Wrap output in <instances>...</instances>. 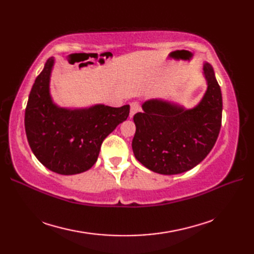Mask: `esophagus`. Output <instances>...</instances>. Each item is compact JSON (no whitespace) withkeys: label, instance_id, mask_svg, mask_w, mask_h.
Listing matches in <instances>:
<instances>
[{"label":"esophagus","instance_id":"esophagus-1","mask_svg":"<svg viewBox=\"0 0 254 254\" xmlns=\"http://www.w3.org/2000/svg\"><path fill=\"white\" fill-rule=\"evenodd\" d=\"M141 110V107L137 104V102H131V109H130V118H133L136 112Z\"/></svg>","mask_w":254,"mask_h":254}]
</instances>
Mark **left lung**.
I'll return each instance as SVG.
<instances>
[{"label":"left lung","instance_id":"8db88e82","mask_svg":"<svg viewBox=\"0 0 254 254\" xmlns=\"http://www.w3.org/2000/svg\"><path fill=\"white\" fill-rule=\"evenodd\" d=\"M206 90L193 108L163 98L149 99L134 116L132 141L135 158L160 175L194 168L214 147L222 124L223 99L213 66L203 65Z\"/></svg>","mask_w":254,"mask_h":254}]
</instances>
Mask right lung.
I'll return each mask as SVG.
<instances>
[{
    "instance_id": "add662e5",
    "label": "right lung",
    "mask_w": 254,
    "mask_h": 254,
    "mask_svg": "<svg viewBox=\"0 0 254 254\" xmlns=\"http://www.w3.org/2000/svg\"><path fill=\"white\" fill-rule=\"evenodd\" d=\"M55 63L53 57L48 59L32 85L25 110L26 135L32 153L46 168L59 175H77L95 165L102 142L127 120L130 106H59L50 91Z\"/></svg>"
}]
</instances>
